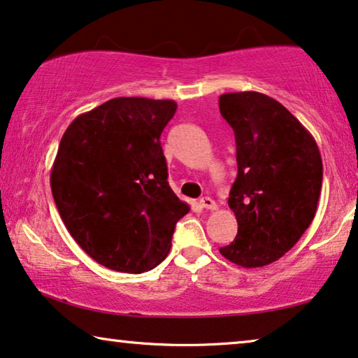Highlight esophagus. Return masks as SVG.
Returning a JSON list of instances; mask_svg holds the SVG:
<instances>
[{
	"label": "esophagus",
	"instance_id": "34e87169",
	"mask_svg": "<svg viewBox=\"0 0 358 358\" xmlns=\"http://www.w3.org/2000/svg\"><path fill=\"white\" fill-rule=\"evenodd\" d=\"M199 204H201V208H204V209H208V210H215V209H217V204H215V201L208 198V196H206V198H201L199 199Z\"/></svg>",
	"mask_w": 358,
	"mask_h": 358
}]
</instances>
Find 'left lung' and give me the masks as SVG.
<instances>
[{
	"label": "left lung",
	"instance_id": "obj_1",
	"mask_svg": "<svg viewBox=\"0 0 358 358\" xmlns=\"http://www.w3.org/2000/svg\"><path fill=\"white\" fill-rule=\"evenodd\" d=\"M219 108L235 133L238 165L229 198L238 231L219 251L241 268H263L294 248L310 227L323 160L310 131L269 95L222 94Z\"/></svg>",
	"mask_w": 358,
	"mask_h": 358
}]
</instances>
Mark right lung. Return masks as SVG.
I'll use <instances>...</instances> for the list:
<instances>
[{
	"label": "right lung",
	"mask_w": 358,
	"mask_h": 358,
	"mask_svg": "<svg viewBox=\"0 0 358 358\" xmlns=\"http://www.w3.org/2000/svg\"><path fill=\"white\" fill-rule=\"evenodd\" d=\"M173 100L117 97L64 131L50 185L76 243L118 273L141 274L167 258L189 206L170 188L160 134Z\"/></svg>",
	"instance_id": "right-lung-1"
}]
</instances>
